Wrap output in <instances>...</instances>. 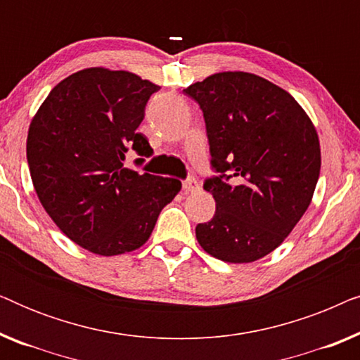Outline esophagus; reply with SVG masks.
Returning a JSON list of instances; mask_svg holds the SVG:
<instances>
[{
	"instance_id": "1",
	"label": "esophagus",
	"mask_w": 360,
	"mask_h": 360,
	"mask_svg": "<svg viewBox=\"0 0 360 360\" xmlns=\"http://www.w3.org/2000/svg\"><path fill=\"white\" fill-rule=\"evenodd\" d=\"M198 188H200V184L196 181L195 176H188V179L184 180L185 193H191V191H196Z\"/></svg>"
}]
</instances>
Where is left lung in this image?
I'll return each instance as SVG.
<instances>
[{"mask_svg": "<svg viewBox=\"0 0 360 360\" xmlns=\"http://www.w3.org/2000/svg\"><path fill=\"white\" fill-rule=\"evenodd\" d=\"M184 93L203 111L216 172L203 184L216 213L196 239L224 262H254L309 206L321 169L316 129L290 93L252 73H214Z\"/></svg>", "mask_w": 360, "mask_h": 360, "instance_id": "left-lung-1", "label": "left lung"}]
</instances>
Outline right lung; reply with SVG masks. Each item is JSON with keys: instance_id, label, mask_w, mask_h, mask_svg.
Returning a JSON list of instances; mask_svg holds the SVG:
<instances>
[{"instance_id": "obj_1", "label": "right lung", "mask_w": 360, "mask_h": 360, "mask_svg": "<svg viewBox=\"0 0 360 360\" xmlns=\"http://www.w3.org/2000/svg\"><path fill=\"white\" fill-rule=\"evenodd\" d=\"M160 86L129 72L86 68L62 80L34 116L27 164L36 193L58 229L93 254L117 255L149 239L176 179L136 167L154 154L137 132Z\"/></svg>"}]
</instances>
